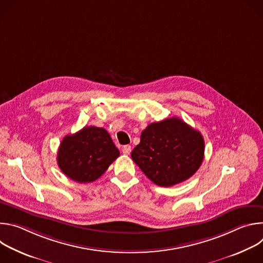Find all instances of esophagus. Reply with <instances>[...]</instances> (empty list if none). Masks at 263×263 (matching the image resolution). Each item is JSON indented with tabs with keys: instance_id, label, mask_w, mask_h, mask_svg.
Here are the masks:
<instances>
[{
	"instance_id": "1",
	"label": "esophagus",
	"mask_w": 263,
	"mask_h": 263,
	"mask_svg": "<svg viewBox=\"0 0 263 263\" xmlns=\"http://www.w3.org/2000/svg\"><path fill=\"white\" fill-rule=\"evenodd\" d=\"M122 151H123V154L129 155V154L131 153V145H128V144H127V145H124Z\"/></svg>"
}]
</instances>
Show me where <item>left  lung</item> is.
<instances>
[{
    "label": "left lung",
    "mask_w": 263,
    "mask_h": 263,
    "mask_svg": "<svg viewBox=\"0 0 263 263\" xmlns=\"http://www.w3.org/2000/svg\"><path fill=\"white\" fill-rule=\"evenodd\" d=\"M204 149V138L199 131L178 118H171L149 124L141 132L131 158L149 180L170 187L199 170Z\"/></svg>",
    "instance_id": "obj_1"
}]
</instances>
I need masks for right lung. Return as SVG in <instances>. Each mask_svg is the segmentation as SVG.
I'll return each mask as SVG.
<instances>
[{"mask_svg": "<svg viewBox=\"0 0 263 263\" xmlns=\"http://www.w3.org/2000/svg\"><path fill=\"white\" fill-rule=\"evenodd\" d=\"M119 156V148L109 133L104 128L90 126L62 139L57 163L71 180L88 183L100 178Z\"/></svg>", "mask_w": 263, "mask_h": 263, "instance_id": "right-lung-1", "label": "right lung"}]
</instances>
